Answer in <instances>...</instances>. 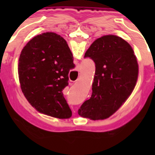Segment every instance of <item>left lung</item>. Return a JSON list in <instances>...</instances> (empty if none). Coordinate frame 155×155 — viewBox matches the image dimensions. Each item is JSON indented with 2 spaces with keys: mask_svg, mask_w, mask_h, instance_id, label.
Here are the masks:
<instances>
[{
  "mask_svg": "<svg viewBox=\"0 0 155 155\" xmlns=\"http://www.w3.org/2000/svg\"><path fill=\"white\" fill-rule=\"evenodd\" d=\"M95 64L91 98L78 109L82 117L104 120L113 115L132 93L138 77V64L130 45L116 35L98 38L84 58Z\"/></svg>",
  "mask_w": 155,
  "mask_h": 155,
  "instance_id": "1",
  "label": "left lung"
}]
</instances>
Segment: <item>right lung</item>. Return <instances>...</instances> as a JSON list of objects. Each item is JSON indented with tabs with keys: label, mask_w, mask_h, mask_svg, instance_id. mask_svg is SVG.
<instances>
[{
	"label": "right lung",
	"mask_w": 155,
	"mask_h": 155,
	"mask_svg": "<svg viewBox=\"0 0 155 155\" xmlns=\"http://www.w3.org/2000/svg\"><path fill=\"white\" fill-rule=\"evenodd\" d=\"M75 68L65 39L54 32L38 35L25 46L18 60V78L23 94L42 113L59 119L72 115L64 97L70 70Z\"/></svg>",
	"instance_id": "right-lung-1"
}]
</instances>
